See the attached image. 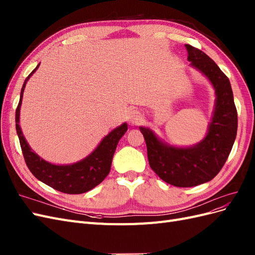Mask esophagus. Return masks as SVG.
I'll list each match as a JSON object with an SVG mask.
<instances>
[{
	"label": "esophagus",
	"mask_w": 255,
	"mask_h": 255,
	"mask_svg": "<svg viewBox=\"0 0 255 255\" xmlns=\"http://www.w3.org/2000/svg\"><path fill=\"white\" fill-rule=\"evenodd\" d=\"M141 119H142L141 114H140L139 112H137V111H135V110L129 111V113H128V115H127L128 122L131 123L132 125H136V124H139V123L141 122Z\"/></svg>",
	"instance_id": "34e87169"
}]
</instances>
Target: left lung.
<instances>
[{
	"mask_svg": "<svg viewBox=\"0 0 255 255\" xmlns=\"http://www.w3.org/2000/svg\"><path fill=\"white\" fill-rule=\"evenodd\" d=\"M188 61L203 72L215 87L216 107L204 140L192 147L165 145L148 128L139 127L147 146L151 170L165 183L194 187L212 180L230 155L237 133V110L229 78L198 48L186 45Z\"/></svg>",
	"mask_w": 255,
	"mask_h": 255,
	"instance_id": "1",
	"label": "left lung"
}]
</instances>
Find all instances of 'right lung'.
Returning <instances> with one entry per match:
<instances>
[{
	"instance_id": "obj_1",
	"label": "right lung",
	"mask_w": 255,
	"mask_h": 255,
	"mask_svg": "<svg viewBox=\"0 0 255 255\" xmlns=\"http://www.w3.org/2000/svg\"><path fill=\"white\" fill-rule=\"evenodd\" d=\"M39 64L25 79L20 94V100L16 110V130L19 136L20 146L28 170L33 175L57 191L67 194H80L90 191L99 185L111 169L112 158L121 137L127 131V124L115 128L100 142L98 147L90 156L77 163L69 165H55L42 160L28 146L19 126L20 107L22 103L23 91L27 80L38 68Z\"/></svg>"
}]
</instances>
